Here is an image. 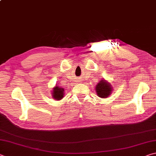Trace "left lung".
Instances as JSON below:
<instances>
[{"mask_svg": "<svg viewBox=\"0 0 156 156\" xmlns=\"http://www.w3.org/2000/svg\"><path fill=\"white\" fill-rule=\"evenodd\" d=\"M112 86L110 84L107 83L105 80H101L100 83H98L96 87V91L97 95L100 98H107L111 94V91H112Z\"/></svg>", "mask_w": 156, "mask_h": 156, "instance_id": "8db88e82", "label": "left lung"}]
</instances>
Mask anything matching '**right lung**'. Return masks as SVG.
<instances>
[{
  "label": "right lung",
  "instance_id": "1",
  "mask_svg": "<svg viewBox=\"0 0 156 156\" xmlns=\"http://www.w3.org/2000/svg\"><path fill=\"white\" fill-rule=\"evenodd\" d=\"M53 98L57 100H61L64 96V89L63 88H60L59 87H56L54 88V91L52 92Z\"/></svg>",
  "mask_w": 156,
  "mask_h": 156
}]
</instances>
